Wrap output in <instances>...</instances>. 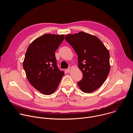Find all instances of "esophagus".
<instances>
[{"label":"esophagus","instance_id":"1","mask_svg":"<svg viewBox=\"0 0 133 133\" xmlns=\"http://www.w3.org/2000/svg\"><path fill=\"white\" fill-rule=\"evenodd\" d=\"M66 72H69V71H70V68H68L66 69Z\"/></svg>","mask_w":133,"mask_h":133}]
</instances>
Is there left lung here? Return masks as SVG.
Here are the masks:
<instances>
[{
  "label": "left lung",
  "mask_w": 133,
  "mask_h": 133,
  "mask_svg": "<svg viewBox=\"0 0 133 133\" xmlns=\"http://www.w3.org/2000/svg\"><path fill=\"white\" fill-rule=\"evenodd\" d=\"M65 39L78 56V67L83 75L78 86L86 93L97 89L109 72L108 50L97 37L83 31L67 35Z\"/></svg>",
  "instance_id": "1"
}]
</instances>
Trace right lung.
I'll use <instances>...</instances> for the list:
<instances>
[{
  "label": "right lung",
  "mask_w": 133,
  "mask_h": 133,
  "mask_svg": "<svg viewBox=\"0 0 133 133\" xmlns=\"http://www.w3.org/2000/svg\"><path fill=\"white\" fill-rule=\"evenodd\" d=\"M63 35L45 34L27 48L23 67L30 84L43 94L50 95L57 88L64 75L57 66L55 52L64 39Z\"/></svg>",
  "instance_id": "right-lung-1"
}]
</instances>
